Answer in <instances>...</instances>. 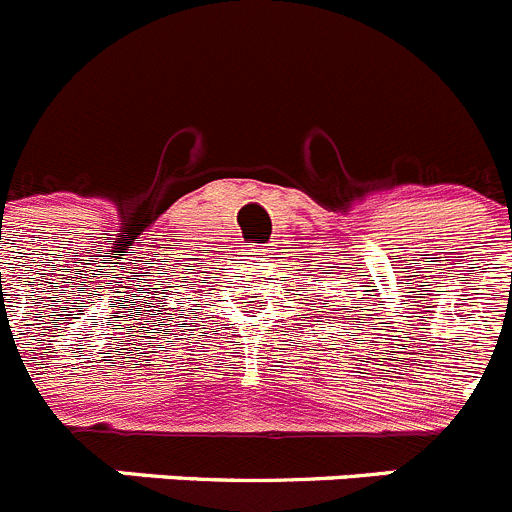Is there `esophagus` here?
I'll use <instances>...</instances> for the list:
<instances>
[{
    "instance_id": "esophagus-1",
    "label": "esophagus",
    "mask_w": 512,
    "mask_h": 512,
    "mask_svg": "<svg viewBox=\"0 0 512 512\" xmlns=\"http://www.w3.org/2000/svg\"><path fill=\"white\" fill-rule=\"evenodd\" d=\"M247 252H252V255H260V252H267V250H262L260 245H250V250Z\"/></svg>"
}]
</instances>
